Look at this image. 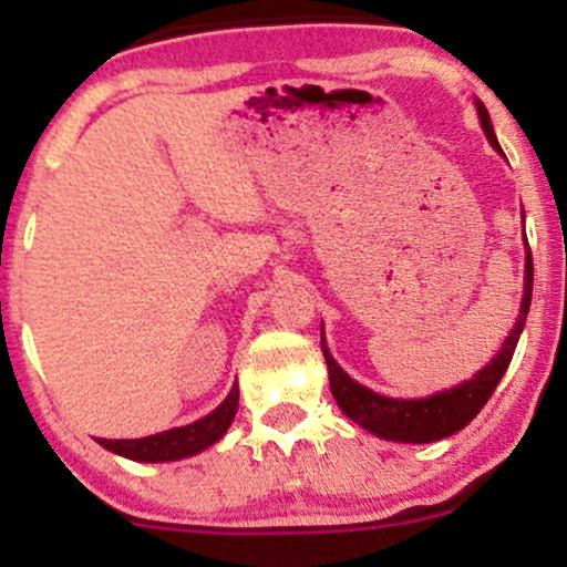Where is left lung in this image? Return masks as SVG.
Listing matches in <instances>:
<instances>
[{"instance_id": "8db88e82", "label": "left lung", "mask_w": 567, "mask_h": 567, "mask_svg": "<svg viewBox=\"0 0 567 567\" xmlns=\"http://www.w3.org/2000/svg\"><path fill=\"white\" fill-rule=\"evenodd\" d=\"M480 114V125H483L487 141L496 148L498 154V138L493 133L491 114L483 106V101H474ZM525 218V216H523ZM530 296H533V256L528 239H525V290H523V303H519V315L509 336L501 343L498 354L493 357L487 365L474 373L470 381L458 383V386L445 389V392L419 396V400H394V396H383L373 389L362 386L351 379L349 373H343V368L338 365L330 354L328 341L322 333V354L328 362V379H330V392H333L338 408L349 415L354 424L368 429L370 434L381 440L392 442H415V445H424V442H437L451 437V434L461 432L474 415L483 410V405L491 400V394L496 392L501 375L509 368L514 349H517L519 333L525 328V317L530 309Z\"/></svg>"}]
</instances>
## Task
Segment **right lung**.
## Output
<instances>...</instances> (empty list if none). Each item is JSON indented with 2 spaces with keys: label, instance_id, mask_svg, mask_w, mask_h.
<instances>
[{
  "label": "right lung",
  "instance_id": "add662e5",
  "mask_svg": "<svg viewBox=\"0 0 567 567\" xmlns=\"http://www.w3.org/2000/svg\"><path fill=\"white\" fill-rule=\"evenodd\" d=\"M237 405H239V386L234 383L229 396H226L213 413H207L205 419L194 421V424L167 429V432L152 434V437H141V440H97V445H103L106 451L122 455V458L143 461V464L188 458V455H197L205 451V447H210L213 442L224 437L226 429L231 426L234 415H237Z\"/></svg>",
  "mask_w": 567,
  "mask_h": 567
}]
</instances>
